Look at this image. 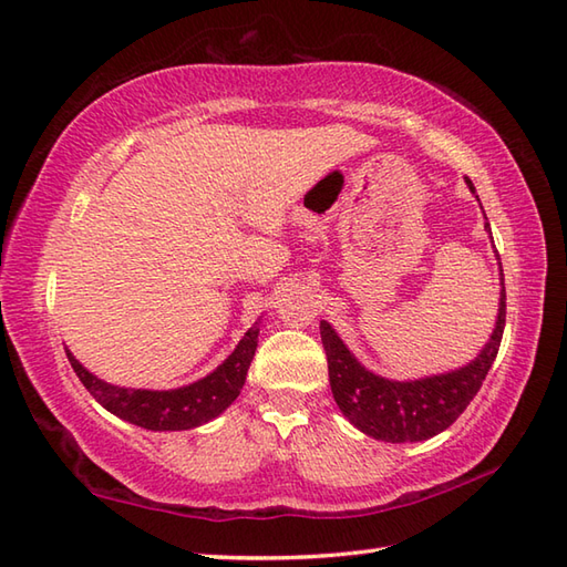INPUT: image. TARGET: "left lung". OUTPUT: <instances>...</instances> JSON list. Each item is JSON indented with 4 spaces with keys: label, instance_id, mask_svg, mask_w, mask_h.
Segmentation results:
<instances>
[{
    "label": "left lung",
    "instance_id": "8db88e82",
    "mask_svg": "<svg viewBox=\"0 0 567 567\" xmlns=\"http://www.w3.org/2000/svg\"><path fill=\"white\" fill-rule=\"evenodd\" d=\"M465 184L475 194V186L468 177H465ZM485 228H489V225H485ZM499 286L497 322L493 337H489L481 354L458 371L430 375V379L420 381H388L363 369L342 339L337 337L332 324L322 320L320 337L327 354V371H330L334 402L344 417L363 434L390 444L424 442V439L436 436L454 424L481 390L497 357L507 316L505 276L499 279Z\"/></svg>",
    "mask_w": 567,
    "mask_h": 567
}]
</instances>
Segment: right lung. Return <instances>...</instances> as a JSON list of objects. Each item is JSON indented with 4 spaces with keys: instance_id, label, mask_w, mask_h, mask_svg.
Returning a JSON list of instances; mask_svg holds the SVG:
<instances>
[{
    "instance_id": "1",
    "label": "right lung",
    "mask_w": 567,
    "mask_h": 567,
    "mask_svg": "<svg viewBox=\"0 0 567 567\" xmlns=\"http://www.w3.org/2000/svg\"><path fill=\"white\" fill-rule=\"evenodd\" d=\"M257 337L259 327L255 322L233 354L216 371L192 385L174 390H135L111 385L86 371L70 351L68 359L82 385L90 390L99 405H104L116 417L153 432H182L210 422L225 408L233 405V400L240 395L245 385L247 369L257 349Z\"/></svg>"
}]
</instances>
